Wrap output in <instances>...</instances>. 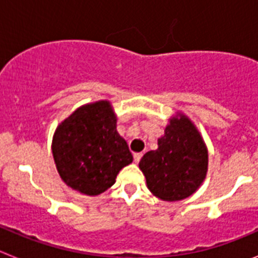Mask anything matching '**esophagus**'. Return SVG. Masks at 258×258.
Masks as SVG:
<instances>
[{
  "mask_svg": "<svg viewBox=\"0 0 258 258\" xmlns=\"http://www.w3.org/2000/svg\"><path fill=\"white\" fill-rule=\"evenodd\" d=\"M142 155H143L142 152H136V154L133 155V156H134V161H136L137 164L140 163V160H141V159H142Z\"/></svg>",
  "mask_w": 258,
  "mask_h": 258,
  "instance_id": "1",
  "label": "esophagus"
}]
</instances>
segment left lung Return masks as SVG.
Here are the masks:
<instances>
[{"label":"left lung","instance_id":"1","mask_svg":"<svg viewBox=\"0 0 258 258\" xmlns=\"http://www.w3.org/2000/svg\"><path fill=\"white\" fill-rule=\"evenodd\" d=\"M157 145L140 161L147 187L165 202L186 199L199 188L208 168V151L199 132L181 115L170 120Z\"/></svg>","mask_w":258,"mask_h":258}]
</instances>
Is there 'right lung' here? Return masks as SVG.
I'll use <instances>...</instances> for the list:
<instances>
[{"mask_svg":"<svg viewBox=\"0 0 258 258\" xmlns=\"http://www.w3.org/2000/svg\"><path fill=\"white\" fill-rule=\"evenodd\" d=\"M51 150L61 179L90 197L111 187L118 172L133 161L107 101L85 104L66 118L56 127Z\"/></svg>","mask_w":258,"mask_h":258,"instance_id":"obj_1","label":"right lung"}]
</instances>
